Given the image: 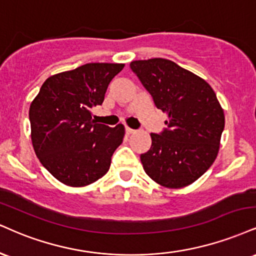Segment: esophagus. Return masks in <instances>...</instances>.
<instances>
[{"label": "esophagus", "instance_id": "obj_1", "mask_svg": "<svg viewBox=\"0 0 256 256\" xmlns=\"http://www.w3.org/2000/svg\"><path fill=\"white\" fill-rule=\"evenodd\" d=\"M125 131H126V134H134V128H128V126H126V128H125Z\"/></svg>", "mask_w": 256, "mask_h": 256}]
</instances>
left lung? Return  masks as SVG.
<instances>
[{
	"label": "left lung",
	"instance_id": "left-lung-1",
	"mask_svg": "<svg viewBox=\"0 0 256 256\" xmlns=\"http://www.w3.org/2000/svg\"><path fill=\"white\" fill-rule=\"evenodd\" d=\"M131 70L168 119L140 155L146 173L167 188L188 186L214 162L226 118L205 80L164 58L134 60Z\"/></svg>",
	"mask_w": 256,
	"mask_h": 256
}]
</instances>
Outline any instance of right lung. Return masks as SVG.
Listing matches in <instances>:
<instances>
[{"instance_id":"add662e5","label":"right lung","mask_w":256,"mask_h":256,"mask_svg":"<svg viewBox=\"0 0 256 256\" xmlns=\"http://www.w3.org/2000/svg\"><path fill=\"white\" fill-rule=\"evenodd\" d=\"M125 64L88 63L50 76L30 107L36 158L66 186L83 187L108 172L125 128L96 124L92 108L104 102L110 82Z\"/></svg>"}]
</instances>
